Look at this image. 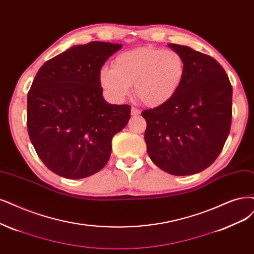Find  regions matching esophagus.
Here are the masks:
<instances>
[{
    "mask_svg": "<svg viewBox=\"0 0 254 254\" xmlns=\"http://www.w3.org/2000/svg\"><path fill=\"white\" fill-rule=\"evenodd\" d=\"M130 114H132L133 116H137L140 114V110L135 107H132V109H130Z\"/></svg>",
    "mask_w": 254,
    "mask_h": 254,
    "instance_id": "34e87169",
    "label": "esophagus"
}]
</instances>
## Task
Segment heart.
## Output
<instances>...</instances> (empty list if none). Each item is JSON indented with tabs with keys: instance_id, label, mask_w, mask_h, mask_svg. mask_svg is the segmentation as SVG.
<instances>
[{
	"instance_id": "b5f03b06",
	"label": "heart",
	"mask_w": 254,
	"mask_h": 254,
	"mask_svg": "<svg viewBox=\"0 0 254 254\" xmlns=\"http://www.w3.org/2000/svg\"><path fill=\"white\" fill-rule=\"evenodd\" d=\"M185 74L182 55L172 49L142 47L118 54L113 68L99 71L100 86L116 101L124 99L134 83L136 96L148 107L171 100L180 89Z\"/></svg>"
}]
</instances>
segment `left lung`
I'll return each mask as SVG.
<instances>
[{"instance_id":"left-lung-1","label":"left lung","mask_w":254,"mask_h":254,"mask_svg":"<svg viewBox=\"0 0 254 254\" xmlns=\"http://www.w3.org/2000/svg\"><path fill=\"white\" fill-rule=\"evenodd\" d=\"M185 62L180 89L163 105L141 113L151 160L175 176L200 173L218 158L230 132L232 87L211 56L170 44Z\"/></svg>"}]
</instances>
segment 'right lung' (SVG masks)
<instances>
[{
    "label": "right lung",
    "instance_id": "right-lung-1",
    "mask_svg": "<svg viewBox=\"0 0 254 254\" xmlns=\"http://www.w3.org/2000/svg\"><path fill=\"white\" fill-rule=\"evenodd\" d=\"M120 44L91 42L47 61L27 97L28 134L51 172L81 179L102 170L112 139L130 117L128 105L102 97L99 71Z\"/></svg>",
    "mask_w": 254,
    "mask_h": 254
}]
</instances>
